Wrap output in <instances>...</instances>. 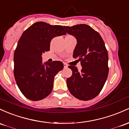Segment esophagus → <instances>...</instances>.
Listing matches in <instances>:
<instances>
[{"mask_svg": "<svg viewBox=\"0 0 129 129\" xmlns=\"http://www.w3.org/2000/svg\"><path fill=\"white\" fill-rule=\"evenodd\" d=\"M63 65H64V68H67L68 66V64H66V63H64V64H63Z\"/></svg>", "mask_w": 129, "mask_h": 129, "instance_id": "esophagus-1", "label": "esophagus"}]
</instances>
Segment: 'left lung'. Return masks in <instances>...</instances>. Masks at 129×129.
Returning a JSON list of instances; mask_svg holds the SVG:
<instances>
[{
    "label": "left lung",
    "instance_id": "1",
    "mask_svg": "<svg viewBox=\"0 0 129 129\" xmlns=\"http://www.w3.org/2000/svg\"><path fill=\"white\" fill-rule=\"evenodd\" d=\"M64 28L77 39L73 57L79 58L82 66L80 72L76 66H68L72 71L71 77L67 79L68 89L77 99L91 100L101 91L108 75V56L105 43L99 33L86 24Z\"/></svg>",
    "mask_w": 129,
    "mask_h": 129
}]
</instances>
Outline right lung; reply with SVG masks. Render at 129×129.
I'll return each instance as SVG.
<instances>
[{
    "instance_id": "add662e5",
    "label": "right lung",
    "mask_w": 129,
    "mask_h": 129,
    "mask_svg": "<svg viewBox=\"0 0 129 129\" xmlns=\"http://www.w3.org/2000/svg\"><path fill=\"white\" fill-rule=\"evenodd\" d=\"M61 25L37 22L25 30L19 40L14 53V76L22 94L33 101L48 96L53 79L63 68L60 61L42 63V54L50 50L51 40L66 35Z\"/></svg>"
}]
</instances>
